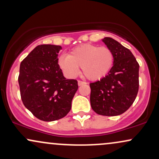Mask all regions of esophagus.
Segmentation results:
<instances>
[{
    "instance_id": "1",
    "label": "esophagus",
    "mask_w": 159,
    "mask_h": 159,
    "mask_svg": "<svg viewBox=\"0 0 159 159\" xmlns=\"http://www.w3.org/2000/svg\"><path fill=\"white\" fill-rule=\"evenodd\" d=\"M78 86H81V85H84V84H86V82L85 81H78Z\"/></svg>"
}]
</instances>
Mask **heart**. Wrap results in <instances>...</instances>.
I'll return each mask as SVG.
<instances>
[{"instance_id": "1", "label": "heart", "mask_w": 159, "mask_h": 159, "mask_svg": "<svg viewBox=\"0 0 159 159\" xmlns=\"http://www.w3.org/2000/svg\"><path fill=\"white\" fill-rule=\"evenodd\" d=\"M114 63V54L110 48L91 44L78 46L58 59V64L67 75L74 77L81 67L84 75L91 81L105 78Z\"/></svg>"}]
</instances>
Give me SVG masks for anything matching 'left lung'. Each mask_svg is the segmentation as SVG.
Returning a JSON list of instances; mask_svg holds the SVG:
<instances>
[{
  "label": "left lung",
  "instance_id": "1",
  "mask_svg": "<svg viewBox=\"0 0 159 159\" xmlns=\"http://www.w3.org/2000/svg\"><path fill=\"white\" fill-rule=\"evenodd\" d=\"M114 54L112 69L100 81L90 84V104L96 114L113 116L125 112L139 89V64L128 49L111 37L102 39Z\"/></svg>",
  "mask_w": 159,
  "mask_h": 159
}]
</instances>
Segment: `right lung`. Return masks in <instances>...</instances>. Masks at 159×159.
Here are the masks:
<instances>
[{"instance_id": "1", "label": "right lung", "mask_w": 159, "mask_h": 159, "mask_svg": "<svg viewBox=\"0 0 159 159\" xmlns=\"http://www.w3.org/2000/svg\"><path fill=\"white\" fill-rule=\"evenodd\" d=\"M60 45H39L20 65V94L25 107L36 118L51 122L66 116L78 85L66 79L58 64Z\"/></svg>"}]
</instances>
